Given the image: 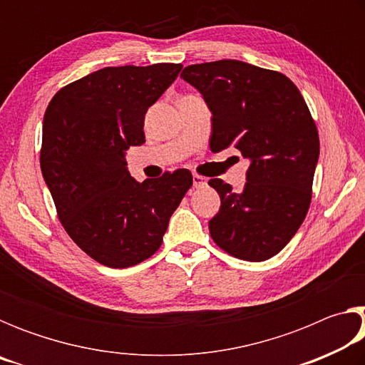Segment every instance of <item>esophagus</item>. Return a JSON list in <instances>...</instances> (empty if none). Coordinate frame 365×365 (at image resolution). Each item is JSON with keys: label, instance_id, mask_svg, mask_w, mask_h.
Here are the masks:
<instances>
[{"label": "esophagus", "instance_id": "obj_1", "mask_svg": "<svg viewBox=\"0 0 365 365\" xmlns=\"http://www.w3.org/2000/svg\"><path fill=\"white\" fill-rule=\"evenodd\" d=\"M207 183V178L202 177L200 174H193V187L195 188H200V187H205Z\"/></svg>", "mask_w": 365, "mask_h": 365}]
</instances>
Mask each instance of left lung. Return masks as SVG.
Here are the masks:
<instances>
[{"instance_id": "1", "label": "left lung", "mask_w": 365, "mask_h": 365, "mask_svg": "<svg viewBox=\"0 0 365 365\" xmlns=\"http://www.w3.org/2000/svg\"><path fill=\"white\" fill-rule=\"evenodd\" d=\"M180 77L211 109V151L233 145L251 160L242 193L222 178L209 180L220 196L209 220L214 243L251 262L279 255L306 217L319 159V132L304 98L282 72L235 59L191 64Z\"/></svg>"}]
</instances>
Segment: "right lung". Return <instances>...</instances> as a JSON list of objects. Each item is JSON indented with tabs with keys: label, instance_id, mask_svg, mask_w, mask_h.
I'll use <instances>...</instances> for the list:
<instances>
[{
	"label": "right lung",
	"instance_id": "add662e5",
	"mask_svg": "<svg viewBox=\"0 0 365 365\" xmlns=\"http://www.w3.org/2000/svg\"><path fill=\"white\" fill-rule=\"evenodd\" d=\"M182 64L104 67L66 85L43 117L41 174L80 250L108 267L143 262L193 185L187 169L135 182L123 151L145 143V114Z\"/></svg>",
	"mask_w": 365,
	"mask_h": 365
}]
</instances>
